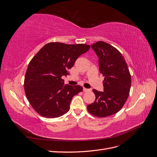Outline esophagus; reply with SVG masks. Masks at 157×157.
I'll return each mask as SVG.
<instances>
[{
  "label": "esophagus",
  "mask_w": 157,
  "mask_h": 157,
  "mask_svg": "<svg viewBox=\"0 0 157 157\" xmlns=\"http://www.w3.org/2000/svg\"><path fill=\"white\" fill-rule=\"evenodd\" d=\"M90 89H87V88H83V91L84 92H89L90 91Z\"/></svg>",
  "instance_id": "34e87169"
}]
</instances>
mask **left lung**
Wrapping results in <instances>:
<instances>
[{
    "label": "left lung",
    "mask_w": 157,
    "mask_h": 157,
    "mask_svg": "<svg viewBox=\"0 0 157 157\" xmlns=\"http://www.w3.org/2000/svg\"><path fill=\"white\" fill-rule=\"evenodd\" d=\"M99 58V68L105 77L104 91L93 89L96 99L87 106L88 111L97 117H106L119 111L129 96L131 75L122 54L103 41L91 45Z\"/></svg>",
    "instance_id": "1"
}]
</instances>
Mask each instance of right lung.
<instances>
[{"instance_id": "obj_1", "label": "right lung", "mask_w": 157, "mask_h": 157, "mask_svg": "<svg viewBox=\"0 0 157 157\" xmlns=\"http://www.w3.org/2000/svg\"><path fill=\"white\" fill-rule=\"evenodd\" d=\"M90 47L85 44L52 42L30 61L24 79L25 93L32 107L40 116L53 118L69 111L71 99L83 88L78 85L63 86L61 77L69 75L68 71L76 59Z\"/></svg>"}]
</instances>
